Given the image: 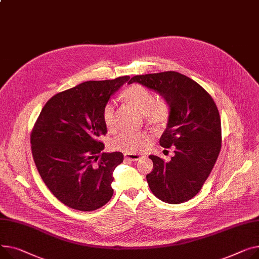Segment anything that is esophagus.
<instances>
[{"mask_svg":"<svg viewBox=\"0 0 259 259\" xmlns=\"http://www.w3.org/2000/svg\"><path fill=\"white\" fill-rule=\"evenodd\" d=\"M124 156H125V159L131 160V161H137V160H140L143 157V155L134 154V153H125Z\"/></svg>","mask_w":259,"mask_h":259,"instance_id":"esophagus-1","label":"esophagus"}]
</instances>
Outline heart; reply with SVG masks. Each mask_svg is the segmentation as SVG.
Wrapping results in <instances>:
<instances>
[{
	"mask_svg": "<svg viewBox=\"0 0 259 259\" xmlns=\"http://www.w3.org/2000/svg\"><path fill=\"white\" fill-rule=\"evenodd\" d=\"M123 96L131 105L144 113V117L150 123L156 126H162L167 122L169 106L166 101L155 100L154 94L146 86L141 84L130 85L124 91ZM114 111V101H108L103 107V122L109 130H112L115 126ZM152 139L153 135L149 131L122 132L112 140L111 147L114 150L127 153H141L148 148Z\"/></svg>",
	"mask_w": 259,
	"mask_h": 259,
	"instance_id": "obj_1",
	"label": "heart"
}]
</instances>
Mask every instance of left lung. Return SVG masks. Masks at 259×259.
Segmentation results:
<instances>
[{
    "instance_id": "left-lung-1",
    "label": "left lung",
    "mask_w": 259,
    "mask_h": 259,
    "mask_svg": "<svg viewBox=\"0 0 259 259\" xmlns=\"http://www.w3.org/2000/svg\"><path fill=\"white\" fill-rule=\"evenodd\" d=\"M136 82L159 94L169 106L167 125L159 144L175 147L168 162L150 155L147 175L151 192L168 204L195 197L208 178L221 151V118L210 95L193 79L177 72L134 76Z\"/></svg>"
}]
</instances>
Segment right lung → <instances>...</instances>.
Listing matches in <instances>:
<instances>
[{
	"label": "right lung",
	"mask_w": 259,
	"mask_h": 259,
	"mask_svg": "<svg viewBox=\"0 0 259 259\" xmlns=\"http://www.w3.org/2000/svg\"><path fill=\"white\" fill-rule=\"evenodd\" d=\"M130 79L88 81L58 93L44 106L31 133L34 162L47 187L67 207L93 211L112 197L120 152L102 153L103 107Z\"/></svg>",
	"instance_id": "right-lung-1"
}]
</instances>
